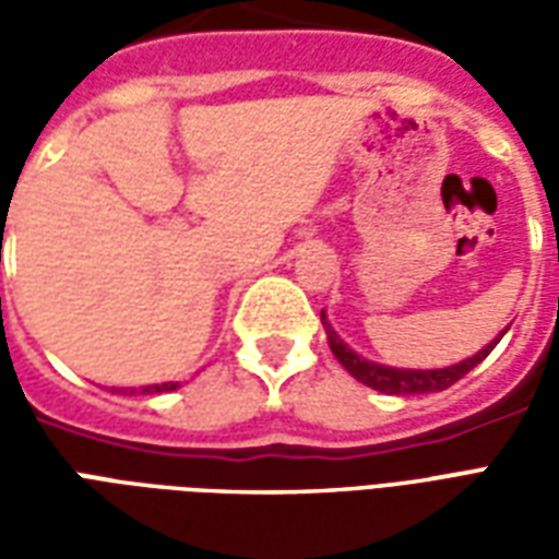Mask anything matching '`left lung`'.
Segmentation results:
<instances>
[{
  "label": "left lung",
  "instance_id": "left-lung-1",
  "mask_svg": "<svg viewBox=\"0 0 559 559\" xmlns=\"http://www.w3.org/2000/svg\"><path fill=\"white\" fill-rule=\"evenodd\" d=\"M329 347H332V353H335V359H338L347 371H350L359 383H365V386L377 389V392H386V395H428V392H443V389H449L452 383H457L461 377L467 374L473 365L479 362L481 356H488V350L476 353L473 359H467V362L461 365H452V368H440V371H425V374H407V371H389V368H380V365H371V362H362L356 353H350L344 344L338 341V335L329 329Z\"/></svg>",
  "mask_w": 559,
  "mask_h": 559
}]
</instances>
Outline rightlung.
Wrapping results in <instances>:
<instances>
[{
  "label": "right lung",
  "mask_w": 559,
  "mask_h": 559,
  "mask_svg": "<svg viewBox=\"0 0 559 559\" xmlns=\"http://www.w3.org/2000/svg\"><path fill=\"white\" fill-rule=\"evenodd\" d=\"M155 389H158V386H155ZM164 389H167V383H164Z\"/></svg>",
  "instance_id": "right-lung-1"
}]
</instances>
